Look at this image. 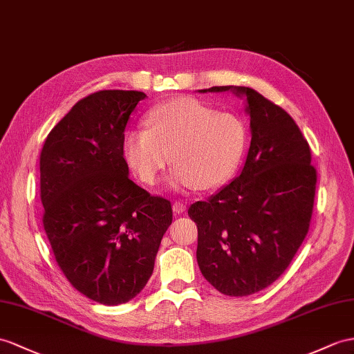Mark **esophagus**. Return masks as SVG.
Returning <instances> with one entry per match:
<instances>
[{
    "label": "esophagus",
    "instance_id": "obj_1",
    "mask_svg": "<svg viewBox=\"0 0 354 354\" xmlns=\"http://www.w3.org/2000/svg\"><path fill=\"white\" fill-rule=\"evenodd\" d=\"M186 210V205L183 204V203H180V201H176L174 204H172V212H174L176 214H180V213H183Z\"/></svg>",
    "mask_w": 354,
    "mask_h": 354
}]
</instances>
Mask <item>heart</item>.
<instances>
[{
  "label": "heart",
  "mask_w": 354,
  "mask_h": 354,
  "mask_svg": "<svg viewBox=\"0 0 354 354\" xmlns=\"http://www.w3.org/2000/svg\"><path fill=\"white\" fill-rule=\"evenodd\" d=\"M248 145L243 120L219 112L194 97H177L154 106L147 129L127 131L124 158L144 183L154 185L171 162V185L212 191L234 174Z\"/></svg>",
  "instance_id": "obj_1"
}]
</instances>
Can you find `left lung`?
Listing matches in <instances>:
<instances>
[{
  "label": "left lung",
  "instance_id": "8db88e82",
  "mask_svg": "<svg viewBox=\"0 0 354 354\" xmlns=\"http://www.w3.org/2000/svg\"><path fill=\"white\" fill-rule=\"evenodd\" d=\"M246 99L251 147L230 185L187 214L198 228L203 277L227 296H249L286 272L311 223L317 171L311 149L286 111L249 87H212Z\"/></svg>",
  "mask_w": 354,
  "mask_h": 354
}]
</instances>
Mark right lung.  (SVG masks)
Wrapping results in <instances>:
<instances>
[{
  "mask_svg": "<svg viewBox=\"0 0 354 354\" xmlns=\"http://www.w3.org/2000/svg\"><path fill=\"white\" fill-rule=\"evenodd\" d=\"M142 91L102 90L81 99L40 153L43 227L72 286L102 305L126 304L150 279L171 203L129 178L127 120Z\"/></svg>",
  "mask_w": 354,
  "mask_h": 354,
  "instance_id": "add662e5",
  "label": "right lung"
}]
</instances>
